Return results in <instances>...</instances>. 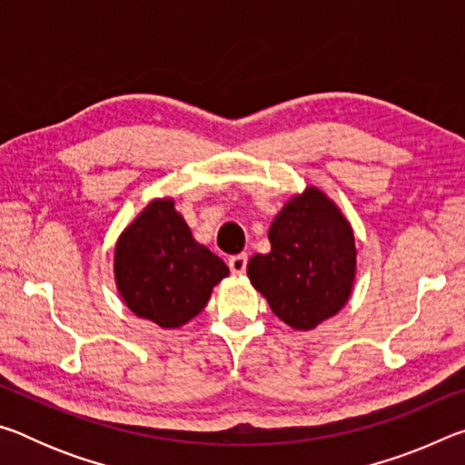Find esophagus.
<instances>
[{
	"instance_id": "34e87169",
	"label": "esophagus",
	"mask_w": 465,
	"mask_h": 465,
	"mask_svg": "<svg viewBox=\"0 0 465 465\" xmlns=\"http://www.w3.org/2000/svg\"><path fill=\"white\" fill-rule=\"evenodd\" d=\"M227 264H230V271L233 274H243V271H246V264H248V254H235L230 258V261H227Z\"/></svg>"
}]
</instances>
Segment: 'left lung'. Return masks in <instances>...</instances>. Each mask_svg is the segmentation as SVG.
Returning <instances> with one entry per match:
<instances>
[{
  "label": "left lung",
  "instance_id": "obj_1",
  "mask_svg": "<svg viewBox=\"0 0 465 465\" xmlns=\"http://www.w3.org/2000/svg\"><path fill=\"white\" fill-rule=\"evenodd\" d=\"M269 240V254L250 258L248 279L274 316L305 332L344 308L357 277L355 233L324 191L308 186L291 196Z\"/></svg>",
  "mask_w": 465,
  "mask_h": 465
}]
</instances>
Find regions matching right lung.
Here are the masks:
<instances>
[{
  "label": "right lung",
  "mask_w": 465,
  "mask_h": 465,
  "mask_svg": "<svg viewBox=\"0 0 465 465\" xmlns=\"http://www.w3.org/2000/svg\"><path fill=\"white\" fill-rule=\"evenodd\" d=\"M230 269L174 209L153 199L124 227L114 246V281L127 308L160 328H180L207 305Z\"/></svg>",
  "instance_id": "1"
}]
</instances>
